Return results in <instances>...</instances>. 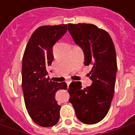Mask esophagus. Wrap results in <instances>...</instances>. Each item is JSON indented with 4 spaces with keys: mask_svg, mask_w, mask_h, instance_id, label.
Returning a JSON list of instances; mask_svg holds the SVG:
<instances>
[{
    "mask_svg": "<svg viewBox=\"0 0 135 135\" xmlns=\"http://www.w3.org/2000/svg\"><path fill=\"white\" fill-rule=\"evenodd\" d=\"M71 82H72V81H71V80H68V81H67V82H66V83H67V85H68V86H69V85H70V83H71Z\"/></svg>",
    "mask_w": 135,
    "mask_h": 135,
    "instance_id": "esophagus-1",
    "label": "esophagus"
}]
</instances>
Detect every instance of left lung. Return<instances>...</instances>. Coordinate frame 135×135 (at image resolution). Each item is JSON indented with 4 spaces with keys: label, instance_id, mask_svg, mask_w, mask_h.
Returning <instances> with one entry per match:
<instances>
[{
    "label": "left lung",
    "instance_id": "1",
    "mask_svg": "<svg viewBox=\"0 0 135 135\" xmlns=\"http://www.w3.org/2000/svg\"><path fill=\"white\" fill-rule=\"evenodd\" d=\"M68 31L83 49L84 65H91L90 86L83 89L80 82L69 86V102L77 119L85 124H95L108 113L114 94L117 71V55L110 34L92 24H68Z\"/></svg>",
    "mask_w": 135,
    "mask_h": 135
}]
</instances>
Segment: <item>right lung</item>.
I'll use <instances>...</instances> for the list:
<instances>
[{
  "instance_id": "add662e5",
  "label": "right lung",
  "mask_w": 135,
  "mask_h": 135,
  "mask_svg": "<svg viewBox=\"0 0 135 135\" xmlns=\"http://www.w3.org/2000/svg\"><path fill=\"white\" fill-rule=\"evenodd\" d=\"M68 30L67 25H46L36 29L26 46L22 59V91L26 109L36 124L51 127L59 120L61 106L55 98L67 83L49 80L46 68L54 59L53 46Z\"/></svg>"
}]
</instances>
